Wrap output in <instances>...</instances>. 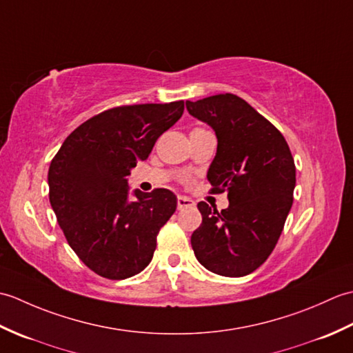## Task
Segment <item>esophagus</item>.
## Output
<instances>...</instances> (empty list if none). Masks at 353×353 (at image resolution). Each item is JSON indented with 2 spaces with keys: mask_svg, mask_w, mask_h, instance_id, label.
<instances>
[{
  "mask_svg": "<svg viewBox=\"0 0 353 353\" xmlns=\"http://www.w3.org/2000/svg\"><path fill=\"white\" fill-rule=\"evenodd\" d=\"M194 206V201L188 197H183V196H179L177 197V208L179 209H185V208H190Z\"/></svg>",
  "mask_w": 353,
  "mask_h": 353,
  "instance_id": "obj_1",
  "label": "esophagus"
}]
</instances>
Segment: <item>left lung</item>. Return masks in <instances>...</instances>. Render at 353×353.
<instances>
[{"mask_svg": "<svg viewBox=\"0 0 353 353\" xmlns=\"http://www.w3.org/2000/svg\"><path fill=\"white\" fill-rule=\"evenodd\" d=\"M192 117L219 139L208 171L212 194L228 192L221 212L197 205L200 228L191 235L196 258L209 272L241 277L272 254L292 205L296 165L282 133L234 94L186 101ZM214 207V206H212Z\"/></svg>", "mask_w": 353, "mask_h": 353, "instance_id": "1", "label": "left lung"}]
</instances>
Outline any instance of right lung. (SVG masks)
<instances>
[{
    "label": "right lung",
    "mask_w": 353,
    "mask_h": 353,
    "mask_svg": "<svg viewBox=\"0 0 353 353\" xmlns=\"http://www.w3.org/2000/svg\"><path fill=\"white\" fill-rule=\"evenodd\" d=\"M183 109L182 100L108 109L80 124L52 157L51 208L71 249L99 276L127 279L152 261L157 234L174 214L177 199L156 188L137 190L130 201L125 177Z\"/></svg>",
    "instance_id": "obj_1"
}]
</instances>
